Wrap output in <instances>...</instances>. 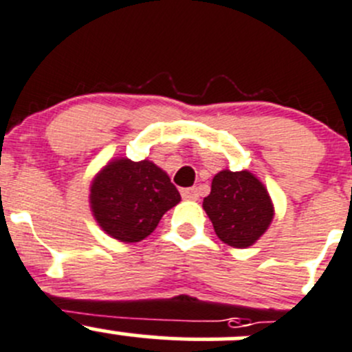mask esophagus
<instances>
[{
	"label": "esophagus",
	"mask_w": 352,
	"mask_h": 352,
	"mask_svg": "<svg viewBox=\"0 0 352 352\" xmlns=\"http://www.w3.org/2000/svg\"><path fill=\"white\" fill-rule=\"evenodd\" d=\"M182 192L184 199H189V201H196L199 197V192H197L196 187H187V189L180 190Z\"/></svg>",
	"instance_id": "obj_1"
}]
</instances>
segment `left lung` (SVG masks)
Segmentation results:
<instances>
[{"label":"left lung","instance_id":"obj_1","mask_svg":"<svg viewBox=\"0 0 352 352\" xmlns=\"http://www.w3.org/2000/svg\"><path fill=\"white\" fill-rule=\"evenodd\" d=\"M203 208L214 234L232 248L252 245L274 220V204L267 187L248 170L218 172Z\"/></svg>","mask_w":352,"mask_h":352}]
</instances>
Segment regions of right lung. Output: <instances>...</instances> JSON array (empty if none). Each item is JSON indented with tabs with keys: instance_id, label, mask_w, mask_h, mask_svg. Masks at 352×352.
Wrapping results in <instances>:
<instances>
[{
	"instance_id": "obj_1",
	"label": "right lung",
	"mask_w": 352,
	"mask_h": 352,
	"mask_svg": "<svg viewBox=\"0 0 352 352\" xmlns=\"http://www.w3.org/2000/svg\"><path fill=\"white\" fill-rule=\"evenodd\" d=\"M180 201L170 177L149 160H111L91 184L89 203L100 227L120 242L148 237Z\"/></svg>"
}]
</instances>
